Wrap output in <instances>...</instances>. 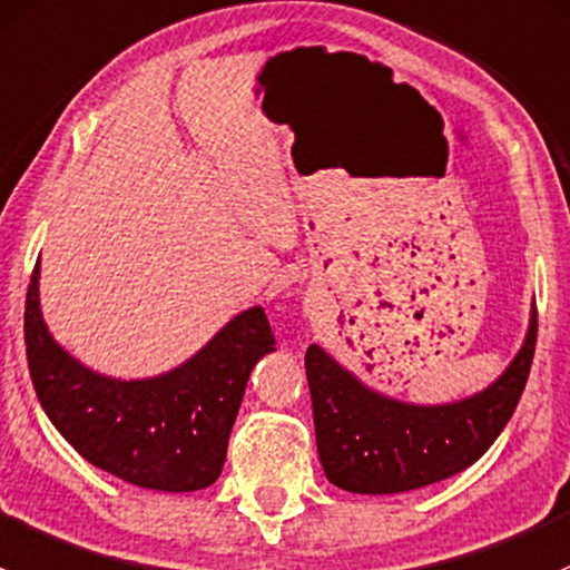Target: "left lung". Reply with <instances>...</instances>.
Segmentation results:
<instances>
[{
  "instance_id": "obj_1",
  "label": "left lung",
  "mask_w": 570,
  "mask_h": 570,
  "mask_svg": "<svg viewBox=\"0 0 570 570\" xmlns=\"http://www.w3.org/2000/svg\"><path fill=\"white\" fill-rule=\"evenodd\" d=\"M538 309L521 351L489 390L444 406L379 395L318 345L304 356L315 442L328 483L354 494H401L472 466L513 416L530 375Z\"/></svg>"
}]
</instances>
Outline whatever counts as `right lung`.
Here are the masks:
<instances>
[{
  "label": "right lung",
  "instance_id": "1",
  "mask_svg": "<svg viewBox=\"0 0 570 570\" xmlns=\"http://www.w3.org/2000/svg\"><path fill=\"white\" fill-rule=\"evenodd\" d=\"M38 277L40 263L23 307L29 375L70 448L142 489L197 491L216 483L252 367L274 351L263 307L236 315L175 371L120 381L92 373L55 343L40 315Z\"/></svg>",
  "mask_w": 570,
  "mask_h": 570
}]
</instances>
